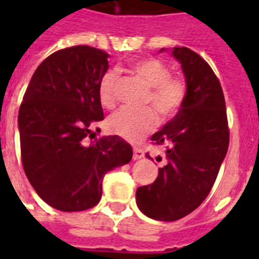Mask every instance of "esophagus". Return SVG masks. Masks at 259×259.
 Segmentation results:
<instances>
[{"label": "esophagus", "instance_id": "obj_1", "mask_svg": "<svg viewBox=\"0 0 259 259\" xmlns=\"http://www.w3.org/2000/svg\"><path fill=\"white\" fill-rule=\"evenodd\" d=\"M145 156V153H144V150L140 149V148H134V153H133V160L136 161V160H141L142 157Z\"/></svg>", "mask_w": 259, "mask_h": 259}]
</instances>
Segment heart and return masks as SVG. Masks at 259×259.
I'll return each instance as SVG.
<instances>
[{"label":"heart","mask_w":259,"mask_h":259,"mask_svg":"<svg viewBox=\"0 0 259 259\" xmlns=\"http://www.w3.org/2000/svg\"><path fill=\"white\" fill-rule=\"evenodd\" d=\"M130 68L149 87L144 103L153 107L162 119L175 117L187 95L184 80L170 76L168 66L156 58L138 59L130 64ZM117 83L118 74L115 70H107L102 75L98 84V95L105 107L111 109L115 105ZM153 109H121L107 119V127L111 133L127 141H138L157 126L158 117Z\"/></svg>","instance_id":"1"}]
</instances>
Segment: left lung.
Returning <instances> with one entry per match:
<instances>
[{
  "label": "left lung",
  "mask_w": 259,
  "mask_h": 259,
  "mask_svg": "<svg viewBox=\"0 0 259 259\" xmlns=\"http://www.w3.org/2000/svg\"><path fill=\"white\" fill-rule=\"evenodd\" d=\"M172 56L181 64L187 95L175 118L152 136L156 145L166 146L168 161L154 183L136 192L141 212L164 222L181 219L204 201L230 141L225 95L212 68L185 47H175Z\"/></svg>",
  "instance_id": "left-lung-1"
}]
</instances>
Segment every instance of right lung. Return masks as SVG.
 <instances>
[{"mask_svg":"<svg viewBox=\"0 0 259 259\" xmlns=\"http://www.w3.org/2000/svg\"><path fill=\"white\" fill-rule=\"evenodd\" d=\"M109 58L89 46L56 51L34 71L20 106L26 177L47 204L64 212L97 205L106 173L133 157L125 140L93 132L105 118L98 84Z\"/></svg>","mask_w":259,"mask_h":259,"instance_id":"obj_1","label":"right lung"}]
</instances>
